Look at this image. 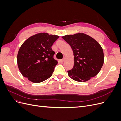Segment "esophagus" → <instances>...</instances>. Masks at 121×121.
Here are the masks:
<instances>
[{
  "label": "esophagus",
  "mask_w": 121,
  "mask_h": 121,
  "mask_svg": "<svg viewBox=\"0 0 121 121\" xmlns=\"http://www.w3.org/2000/svg\"><path fill=\"white\" fill-rule=\"evenodd\" d=\"M64 60H65V58H63V59L60 60V61L61 62V63H63V62L64 61Z\"/></svg>",
  "instance_id": "1"
}]
</instances>
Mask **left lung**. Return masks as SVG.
<instances>
[{
	"label": "left lung",
	"mask_w": 121,
	"mask_h": 121,
	"mask_svg": "<svg viewBox=\"0 0 121 121\" xmlns=\"http://www.w3.org/2000/svg\"><path fill=\"white\" fill-rule=\"evenodd\" d=\"M71 46L74 56L73 68L68 71L69 77L78 82H85L99 72L104 63L101 46L95 40L84 33L62 37Z\"/></svg>",
	"instance_id": "left-lung-1"
}]
</instances>
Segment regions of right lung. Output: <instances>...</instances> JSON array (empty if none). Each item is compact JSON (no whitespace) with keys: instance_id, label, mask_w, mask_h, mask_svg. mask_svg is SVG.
Wrapping results in <instances>:
<instances>
[{"instance_id":"right-lung-1","label":"right lung","mask_w":121,"mask_h":121,"mask_svg":"<svg viewBox=\"0 0 121 121\" xmlns=\"http://www.w3.org/2000/svg\"><path fill=\"white\" fill-rule=\"evenodd\" d=\"M59 36L46 33L35 34L23 43L18 52L17 62L21 74L30 81L42 82L52 76L57 61L51 48Z\"/></svg>"}]
</instances>
